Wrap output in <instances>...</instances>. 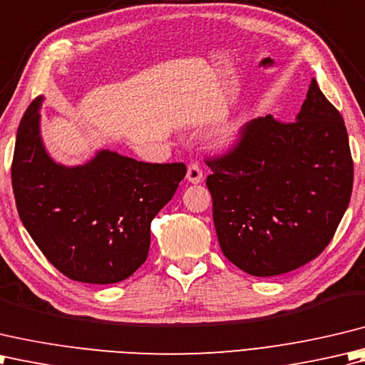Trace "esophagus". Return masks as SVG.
Segmentation results:
<instances>
[{"label": "esophagus", "mask_w": 365, "mask_h": 365, "mask_svg": "<svg viewBox=\"0 0 365 365\" xmlns=\"http://www.w3.org/2000/svg\"><path fill=\"white\" fill-rule=\"evenodd\" d=\"M185 178H187V181L192 184L202 182L203 172H202V168H200L198 163H190V165L187 167V175H185Z\"/></svg>", "instance_id": "esophagus-1"}]
</instances>
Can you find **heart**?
Here are the masks:
<instances>
[{"label":"heart","instance_id":"obj_1","mask_svg":"<svg viewBox=\"0 0 365 365\" xmlns=\"http://www.w3.org/2000/svg\"><path fill=\"white\" fill-rule=\"evenodd\" d=\"M240 129H241V124H237V123L233 124V125H230L227 130L222 132V135L219 138L220 145L224 146V148L232 146L235 141L237 140V135H240Z\"/></svg>","mask_w":365,"mask_h":365}]
</instances>
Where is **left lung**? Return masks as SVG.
I'll list each match as a JSON object with an SVG mask.
<instances>
[{"instance_id":"left-lung-1","label":"left lung","mask_w":365,"mask_h":365,"mask_svg":"<svg viewBox=\"0 0 365 365\" xmlns=\"http://www.w3.org/2000/svg\"><path fill=\"white\" fill-rule=\"evenodd\" d=\"M206 163L220 249L255 277L279 276L317 258L351 198L344 118L315 78L296 121L252 120L232 150Z\"/></svg>"}]
</instances>
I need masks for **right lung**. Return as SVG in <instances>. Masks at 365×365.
Instances as JSON below:
<instances>
[{
  "label": "right lung",
  "instance_id": "right-lung-1",
  "mask_svg": "<svg viewBox=\"0 0 365 365\" xmlns=\"http://www.w3.org/2000/svg\"><path fill=\"white\" fill-rule=\"evenodd\" d=\"M42 96L21 118L12 159V189L29 236L66 277L116 284L145 263L151 220L187 168L146 163L103 150L85 165L64 167L47 154L39 132Z\"/></svg>",
  "mask_w": 365,
  "mask_h": 365
}]
</instances>
